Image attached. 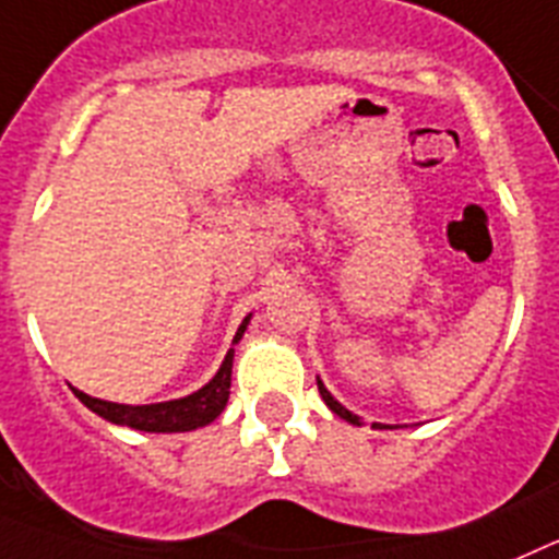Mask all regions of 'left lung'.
Here are the masks:
<instances>
[{"mask_svg": "<svg viewBox=\"0 0 559 559\" xmlns=\"http://www.w3.org/2000/svg\"><path fill=\"white\" fill-rule=\"evenodd\" d=\"M318 391H320V396H323V402H326V405H329V411H332V414H337L340 419L352 421V425H360V416H354L352 411H348V407H343V405H340V402L334 400L332 394H329V391H326V385H323V382H320V380H318ZM373 427H380V425H377V421H373Z\"/></svg>", "mask_w": 559, "mask_h": 559, "instance_id": "1", "label": "left lung"}]
</instances>
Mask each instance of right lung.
I'll list each match as a JSON object with an SVG mask.
<instances>
[{"label": "right lung", "instance_id": "obj_1", "mask_svg": "<svg viewBox=\"0 0 559 559\" xmlns=\"http://www.w3.org/2000/svg\"><path fill=\"white\" fill-rule=\"evenodd\" d=\"M250 314L241 320L239 332L233 337V346L239 343L241 334L247 332ZM230 373H233V348L225 354V362L219 366L216 377L191 396L171 402H157V405H118V402L95 400V396L75 391V396L90 407L92 414H98L100 419L111 421V425H126L134 430H145V433H186V430H197V427L211 425L216 416L225 411L227 396H230Z\"/></svg>", "mask_w": 559, "mask_h": 559}]
</instances>
